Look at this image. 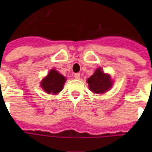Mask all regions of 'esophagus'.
<instances>
[{
  "mask_svg": "<svg viewBox=\"0 0 152 152\" xmlns=\"http://www.w3.org/2000/svg\"><path fill=\"white\" fill-rule=\"evenodd\" d=\"M74 77L77 79V80H80V73H75L74 74Z\"/></svg>",
  "mask_w": 152,
  "mask_h": 152,
  "instance_id": "34e87169",
  "label": "esophagus"
}]
</instances>
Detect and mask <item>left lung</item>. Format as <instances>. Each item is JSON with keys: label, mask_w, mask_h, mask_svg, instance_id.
<instances>
[{"label": "left lung", "mask_w": 152, "mask_h": 152, "mask_svg": "<svg viewBox=\"0 0 152 152\" xmlns=\"http://www.w3.org/2000/svg\"><path fill=\"white\" fill-rule=\"evenodd\" d=\"M88 87L92 92L96 94H103L113 86V80L109 74L105 73L101 68L95 71L94 74L87 80Z\"/></svg>", "instance_id": "1"}]
</instances>
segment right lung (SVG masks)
I'll return each instance as SVG.
<instances>
[{"mask_svg":"<svg viewBox=\"0 0 152 152\" xmlns=\"http://www.w3.org/2000/svg\"><path fill=\"white\" fill-rule=\"evenodd\" d=\"M65 81L66 78L64 76L60 74L57 70L51 69L48 75L41 81L40 86L45 92L56 95L63 89Z\"/></svg>","mask_w":152,"mask_h":152,"instance_id":"right-lung-1","label":"right lung"}]
</instances>
